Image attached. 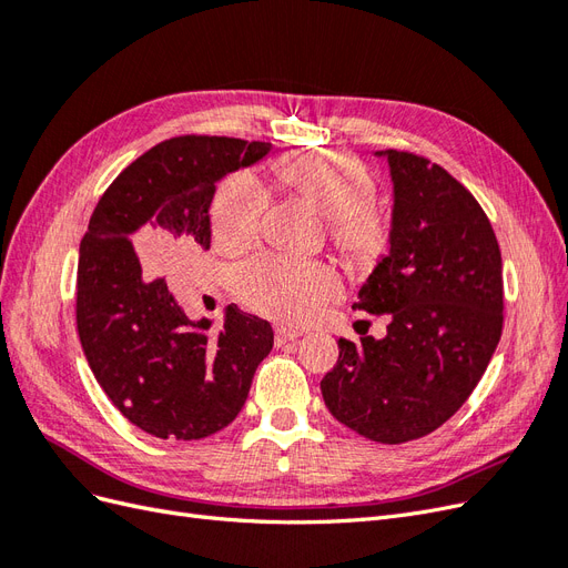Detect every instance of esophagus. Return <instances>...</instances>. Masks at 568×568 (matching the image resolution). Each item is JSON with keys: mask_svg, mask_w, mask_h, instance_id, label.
Here are the masks:
<instances>
[{"mask_svg": "<svg viewBox=\"0 0 568 568\" xmlns=\"http://www.w3.org/2000/svg\"><path fill=\"white\" fill-rule=\"evenodd\" d=\"M298 336H303V329H294V326H277L274 329V341H277V346H284L288 341H296Z\"/></svg>", "mask_w": 568, "mask_h": 568, "instance_id": "obj_1", "label": "esophagus"}]
</instances>
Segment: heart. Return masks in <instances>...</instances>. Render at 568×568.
<instances>
[{"label": "heart", "instance_id": "obj_1", "mask_svg": "<svg viewBox=\"0 0 568 568\" xmlns=\"http://www.w3.org/2000/svg\"><path fill=\"white\" fill-rule=\"evenodd\" d=\"M272 175L326 217L329 244L351 270H367L384 255L390 242V217L372 201L376 182L353 153L336 149L286 153L272 165ZM265 209L267 196L251 175H227L211 203L215 246L225 253L246 251L261 234ZM232 284L253 311L284 322L311 320L338 291L332 267L280 253H261L239 265Z\"/></svg>", "mask_w": 568, "mask_h": 568}]
</instances>
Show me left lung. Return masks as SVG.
Wrapping results in <instances>:
<instances>
[{
	"label": "left lung",
	"mask_w": 568,
	"mask_h": 568,
	"mask_svg": "<svg viewBox=\"0 0 568 568\" xmlns=\"http://www.w3.org/2000/svg\"><path fill=\"white\" fill-rule=\"evenodd\" d=\"M390 253L353 307L386 315L384 338H338L320 388L355 434L398 445L436 432L467 403L503 336V255L490 220L448 170L388 149Z\"/></svg>",
	"instance_id": "obj_1"
}]
</instances>
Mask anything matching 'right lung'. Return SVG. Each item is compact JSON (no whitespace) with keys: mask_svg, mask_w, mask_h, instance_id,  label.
Listing matches in <instances>:
<instances>
[{"mask_svg":"<svg viewBox=\"0 0 568 568\" xmlns=\"http://www.w3.org/2000/svg\"><path fill=\"white\" fill-rule=\"evenodd\" d=\"M267 151L234 136L165 140L111 182L82 236L75 322L84 357L120 415L156 438L199 440L234 422L272 351L270 322L230 305L211 334L209 320L184 315L161 274L211 248L215 182Z\"/></svg>","mask_w":568,"mask_h":568,"instance_id":"1","label":"right lung"}]
</instances>
